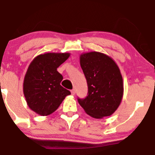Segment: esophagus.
Segmentation results:
<instances>
[{"instance_id":"esophagus-1","label":"esophagus","mask_w":155,"mask_h":155,"mask_svg":"<svg viewBox=\"0 0 155 155\" xmlns=\"http://www.w3.org/2000/svg\"><path fill=\"white\" fill-rule=\"evenodd\" d=\"M71 92V94H72L73 95H75V94H76V90H74V89H73V90H72Z\"/></svg>"}]
</instances>
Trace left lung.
<instances>
[{
  "instance_id": "8db88e82",
  "label": "left lung",
  "mask_w": 155,
  "mask_h": 155,
  "mask_svg": "<svg viewBox=\"0 0 155 155\" xmlns=\"http://www.w3.org/2000/svg\"><path fill=\"white\" fill-rule=\"evenodd\" d=\"M80 65L87 79V96L78 102L88 115L101 119L111 115L123 96V80L112 58L97 51L80 55Z\"/></svg>"
}]
</instances>
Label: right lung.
I'll return each instance as SVG.
<instances>
[{"label": "right lung", "instance_id": "add662e5", "mask_svg": "<svg viewBox=\"0 0 155 155\" xmlns=\"http://www.w3.org/2000/svg\"><path fill=\"white\" fill-rule=\"evenodd\" d=\"M70 56L69 53L38 55L25 76L23 92L29 108L41 116L56 111L71 92L60 85L63 77L57 68Z\"/></svg>", "mask_w": 155, "mask_h": 155}]
</instances>
